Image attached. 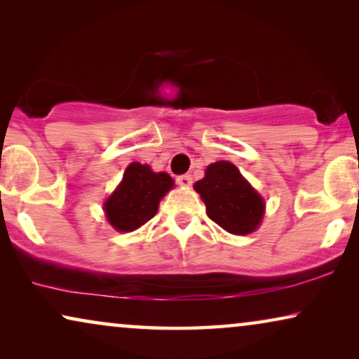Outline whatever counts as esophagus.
Masks as SVG:
<instances>
[{
    "label": "esophagus",
    "mask_w": 359,
    "mask_h": 359,
    "mask_svg": "<svg viewBox=\"0 0 359 359\" xmlns=\"http://www.w3.org/2000/svg\"><path fill=\"white\" fill-rule=\"evenodd\" d=\"M176 183L180 186H184V188H188V186H191V183H193V178H191V175H181L176 178Z\"/></svg>",
    "instance_id": "esophagus-1"
}]
</instances>
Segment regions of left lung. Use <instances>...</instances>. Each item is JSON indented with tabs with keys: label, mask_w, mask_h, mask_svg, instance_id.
<instances>
[{
	"label": "left lung",
	"mask_w": 359,
	"mask_h": 359,
	"mask_svg": "<svg viewBox=\"0 0 359 359\" xmlns=\"http://www.w3.org/2000/svg\"><path fill=\"white\" fill-rule=\"evenodd\" d=\"M209 219L233 235L252 233L262 224L264 201L230 161H215L194 184Z\"/></svg>",
	"instance_id": "left-lung-1"
}]
</instances>
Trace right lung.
<instances>
[{
    "mask_svg": "<svg viewBox=\"0 0 359 359\" xmlns=\"http://www.w3.org/2000/svg\"><path fill=\"white\" fill-rule=\"evenodd\" d=\"M168 173H155L149 165L127 166L121 184L104 203L106 219L117 232H134L154 217L163 196L173 188Z\"/></svg>",
    "mask_w": 359,
    "mask_h": 359,
    "instance_id": "obj_1",
    "label": "right lung"
}]
</instances>
